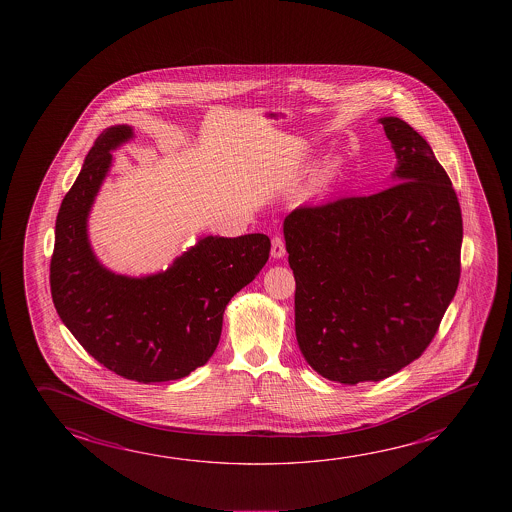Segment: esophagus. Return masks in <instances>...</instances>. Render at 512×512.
Returning a JSON list of instances; mask_svg holds the SVG:
<instances>
[{"instance_id":"obj_1","label":"esophagus","mask_w":512,"mask_h":512,"mask_svg":"<svg viewBox=\"0 0 512 512\" xmlns=\"http://www.w3.org/2000/svg\"><path fill=\"white\" fill-rule=\"evenodd\" d=\"M285 255V243L282 237H273V241H271V257H275V259H282Z\"/></svg>"}]
</instances>
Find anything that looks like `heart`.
<instances>
[{
    "label": "heart",
    "mask_w": 512,
    "mask_h": 512,
    "mask_svg": "<svg viewBox=\"0 0 512 512\" xmlns=\"http://www.w3.org/2000/svg\"><path fill=\"white\" fill-rule=\"evenodd\" d=\"M339 168H341V160L337 157H330V159L325 160L319 168L318 175H316V187L318 189L327 187L332 182V178L337 175Z\"/></svg>",
    "instance_id": "obj_1"
}]
</instances>
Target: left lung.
I'll return each instance as SVG.
<instances>
[{
	"mask_svg": "<svg viewBox=\"0 0 512 512\" xmlns=\"http://www.w3.org/2000/svg\"><path fill=\"white\" fill-rule=\"evenodd\" d=\"M393 144V184L300 207L284 221L305 361L346 386L416 361L461 277V205L430 144L403 119H378Z\"/></svg>",
	"mask_w": 512,
	"mask_h": 512,
	"instance_id": "1",
	"label": "left lung"
}]
</instances>
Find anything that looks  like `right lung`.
<instances>
[{
	"label": "right lung",
	"mask_w": 512,
	"mask_h": 512,
	"mask_svg": "<svg viewBox=\"0 0 512 512\" xmlns=\"http://www.w3.org/2000/svg\"><path fill=\"white\" fill-rule=\"evenodd\" d=\"M132 126L101 132L60 205L51 255V298L62 323L105 368L141 384L184 378L209 361L235 293L268 262V235H207L148 277L116 275L96 259L87 218Z\"/></svg>",
	"instance_id": "1"
}]
</instances>
